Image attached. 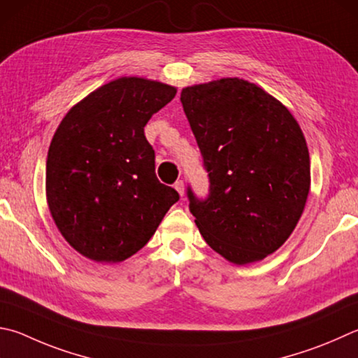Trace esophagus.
Wrapping results in <instances>:
<instances>
[{"mask_svg":"<svg viewBox=\"0 0 358 358\" xmlns=\"http://www.w3.org/2000/svg\"><path fill=\"white\" fill-rule=\"evenodd\" d=\"M175 189L178 191V194L181 197L185 196V183H183V180H178L177 183H175Z\"/></svg>","mask_w":358,"mask_h":358,"instance_id":"esophagus-1","label":"esophagus"}]
</instances>
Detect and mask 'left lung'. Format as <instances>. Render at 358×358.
<instances>
[{"label":"left lung","instance_id":"8db88e82","mask_svg":"<svg viewBox=\"0 0 358 358\" xmlns=\"http://www.w3.org/2000/svg\"><path fill=\"white\" fill-rule=\"evenodd\" d=\"M210 192L187 186L189 211L213 250L235 264L280 247L302 216L310 155L294 117L262 87L222 78L181 90Z\"/></svg>","mask_w":358,"mask_h":358}]
</instances>
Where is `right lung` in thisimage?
<instances>
[{
  "instance_id": "obj_1",
  "label": "right lung",
  "mask_w": 358,
  "mask_h": 358,
  "mask_svg": "<svg viewBox=\"0 0 358 358\" xmlns=\"http://www.w3.org/2000/svg\"><path fill=\"white\" fill-rule=\"evenodd\" d=\"M177 89L119 78L64 117L47 158V200L66 241L94 262L119 263L157 231L178 192L155 173L144 127Z\"/></svg>"
}]
</instances>
